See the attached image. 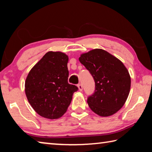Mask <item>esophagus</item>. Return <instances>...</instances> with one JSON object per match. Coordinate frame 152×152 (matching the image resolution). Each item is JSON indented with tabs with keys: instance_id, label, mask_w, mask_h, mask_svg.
<instances>
[{
	"instance_id": "obj_1",
	"label": "esophagus",
	"mask_w": 152,
	"mask_h": 152,
	"mask_svg": "<svg viewBox=\"0 0 152 152\" xmlns=\"http://www.w3.org/2000/svg\"><path fill=\"white\" fill-rule=\"evenodd\" d=\"M78 87L80 91H82V89H83V87H82V85L81 84H78Z\"/></svg>"
}]
</instances>
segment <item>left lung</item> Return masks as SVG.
<instances>
[{
	"mask_svg": "<svg viewBox=\"0 0 152 152\" xmlns=\"http://www.w3.org/2000/svg\"><path fill=\"white\" fill-rule=\"evenodd\" d=\"M79 61L94 78V93L87 99L89 107L96 114L108 117L124 105L129 94L131 78L121 61L109 52L95 49L83 53Z\"/></svg>",
	"mask_w": 152,
	"mask_h": 152,
	"instance_id": "8db88e82",
	"label": "left lung"
}]
</instances>
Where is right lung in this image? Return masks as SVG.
I'll return each mask as SVG.
<instances>
[{"instance_id":"add662e5","label":"right lung","mask_w":152,"mask_h":152,"mask_svg":"<svg viewBox=\"0 0 152 152\" xmlns=\"http://www.w3.org/2000/svg\"><path fill=\"white\" fill-rule=\"evenodd\" d=\"M68 57L60 51H49L33 66L25 80L27 100L35 112L50 119L60 117L78 88L68 83Z\"/></svg>"}]
</instances>
